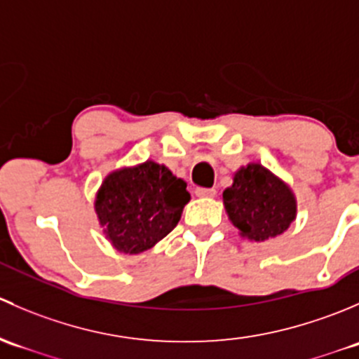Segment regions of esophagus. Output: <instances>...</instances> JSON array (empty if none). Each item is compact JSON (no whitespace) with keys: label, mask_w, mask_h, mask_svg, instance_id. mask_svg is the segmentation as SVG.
Returning a JSON list of instances; mask_svg holds the SVG:
<instances>
[{"label":"esophagus","mask_w":359,"mask_h":359,"mask_svg":"<svg viewBox=\"0 0 359 359\" xmlns=\"http://www.w3.org/2000/svg\"><path fill=\"white\" fill-rule=\"evenodd\" d=\"M217 191L215 189H205V187H198L196 189V196L200 198H213L215 196Z\"/></svg>","instance_id":"esophagus-1"}]
</instances>
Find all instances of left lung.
Segmentation results:
<instances>
[{
  "label": "left lung",
  "mask_w": 359,
  "mask_h": 359,
  "mask_svg": "<svg viewBox=\"0 0 359 359\" xmlns=\"http://www.w3.org/2000/svg\"><path fill=\"white\" fill-rule=\"evenodd\" d=\"M222 201L240 236L257 243L283 234L297 217V198L290 186L260 163L236 170Z\"/></svg>",
  "instance_id": "obj_1"
}]
</instances>
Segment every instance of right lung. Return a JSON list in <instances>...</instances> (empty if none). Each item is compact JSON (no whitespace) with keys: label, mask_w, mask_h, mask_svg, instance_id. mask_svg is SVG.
Returning <instances> with one entry per match:
<instances>
[{"label":"right lung","mask_w":359,"mask_h":359,"mask_svg":"<svg viewBox=\"0 0 359 359\" xmlns=\"http://www.w3.org/2000/svg\"><path fill=\"white\" fill-rule=\"evenodd\" d=\"M186 187V180L153 159L114 170L93 203L102 233L119 253L153 248L179 224L191 200Z\"/></svg>","instance_id":"1"}]
</instances>
